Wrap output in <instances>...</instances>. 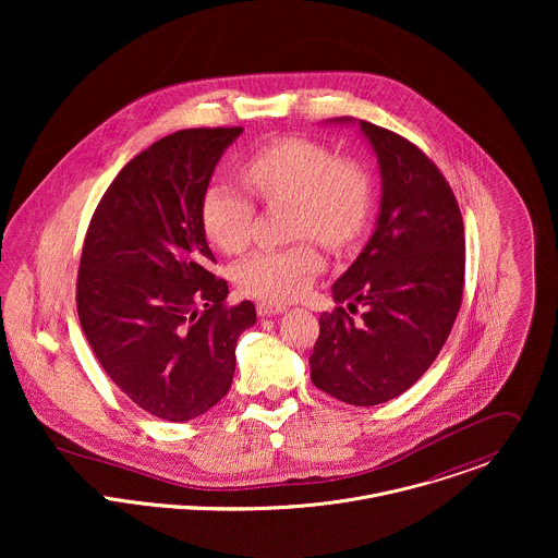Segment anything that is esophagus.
Instances as JSON below:
<instances>
[{
  "instance_id": "34e87169",
  "label": "esophagus",
  "mask_w": 558,
  "mask_h": 558,
  "mask_svg": "<svg viewBox=\"0 0 558 558\" xmlns=\"http://www.w3.org/2000/svg\"><path fill=\"white\" fill-rule=\"evenodd\" d=\"M281 312H286V305H275V303H257V314H259L262 318H266V316H275V314H281Z\"/></svg>"
}]
</instances>
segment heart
Here are the masks:
<instances>
[{
  "label": "heart",
  "mask_w": 558,
  "mask_h": 558,
  "mask_svg": "<svg viewBox=\"0 0 558 558\" xmlns=\"http://www.w3.org/2000/svg\"><path fill=\"white\" fill-rule=\"evenodd\" d=\"M240 178L266 206L290 204L288 236L316 239L341 248L356 239L372 210V180L356 160L335 157L307 137H281L240 165ZM253 202L230 184L213 182L202 197L199 221L208 240L223 253L246 248L253 228ZM322 268L318 248L296 242L264 248L236 266V286L244 294L286 303L303 296Z\"/></svg>",
  "instance_id": "heart-1"
}]
</instances>
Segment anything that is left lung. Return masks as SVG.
I'll use <instances>...</instances> for the list:
<instances>
[{
    "mask_svg": "<svg viewBox=\"0 0 558 558\" xmlns=\"http://www.w3.org/2000/svg\"><path fill=\"white\" fill-rule=\"evenodd\" d=\"M383 173L378 228L335 281L337 307L319 316L312 383L352 405L410 389L442 350L464 294L466 242L458 199L423 150L361 120ZM351 313L366 312L354 320Z\"/></svg>",
    "mask_w": 558,
    "mask_h": 558,
    "instance_id": "1",
    "label": "left lung"
}]
</instances>
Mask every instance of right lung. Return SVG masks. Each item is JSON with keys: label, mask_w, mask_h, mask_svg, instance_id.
<instances>
[{"label": "right lung", "mask_w": 558, "mask_h": 558, "mask_svg": "<svg viewBox=\"0 0 558 558\" xmlns=\"http://www.w3.org/2000/svg\"><path fill=\"white\" fill-rule=\"evenodd\" d=\"M240 126L184 129L129 160L100 197L81 251V328L116 387L165 421L210 410L232 387L251 301L228 305V281L199 206Z\"/></svg>", "instance_id": "1"}]
</instances>
